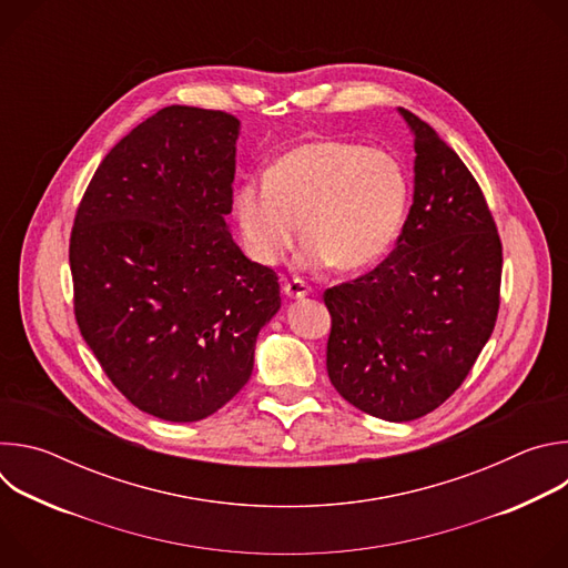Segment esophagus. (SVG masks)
<instances>
[{"label":"esophagus","instance_id":"1","mask_svg":"<svg viewBox=\"0 0 568 568\" xmlns=\"http://www.w3.org/2000/svg\"><path fill=\"white\" fill-rule=\"evenodd\" d=\"M283 292H285V296L287 298H305L307 294H310V287L303 283V281H298V278H294V281H290V283H285L283 285Z\"/></svg>","mask_w":568,"mask_h":568}]
</instances>
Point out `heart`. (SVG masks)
I'll return each mask as SVG.
<instances>
[{
	"label": "heart",
	"instance_id": "1",
	"mask_svg": "<svg viewBox=\"0 0 568 568\" xmlns=\"http://www.w3.org/2000/svg\"><path fill=\"white\" fill-rule=\"evenodd\" d=\"M407 204L409 180L390 152L333 139L294 145L265 180H247L233 193L242 245L267 267L294 247L301 220L303 267H371L390 250Z\"/></svg>",
	"mask_w": 568,
	"mask_h": 568
}]
</instances>
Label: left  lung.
<instances>
[{"instance_id": "obj_1", "label": "left lung", "mask_w": 568, "mask_h": 568, "mask_svg": "<svg viewBox=\"0 0 568 568\" xmlns=\"http://www.w3.org/2000/svg\"><path fill=\"white\" fill-rule=\"evenodd\" d=\"M414 204L393 254L323 292L333 316L326 366L359 412L409 423L463 384L488 344L501 287V240L460 156L416 114Z\"/></svg>"}]
</instances>
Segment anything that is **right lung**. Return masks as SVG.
Masks as SVG:
<instances>
[{
  "label": "right lung",
  "instance_id": "right-lung-1",
  "mask_svg": "<svg viewBox=\"0 0 568 568\" xmlns=\"http://www.w3.org/2000/svg\"><path fill=\"white\" fill-rule=\"evenodd\" d=\"M220 110L171 105L101 161L69 240L83 339L136 409L195 423L247 384L281 307L274 270L233 242L235 139Z\"/></svg>",
  "mask_w": 568,
  "mask_h": 568
}]
</instances>
